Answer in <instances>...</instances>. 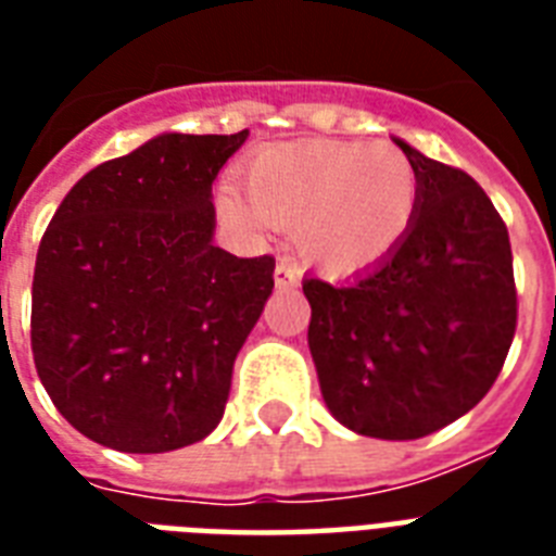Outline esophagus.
I'll list each match as a JSON object with an SVG mask.
<instances>
[{
  "label": "esophagus",
  "instance_id": "1",
  "mask_svg": "<svg viewBox=\"0 0 556 556\" xmlns=\"http://www.w3.org/2000/svg\"><path fill=\"white\" fill-rule=\"evenodd\" d=\"M274 282H277V288L296 286V282H300V270H296L294 265H291V262L282 260L277 265V270H274Z\"/></svg>",
  "mask_w": 556,
  "mask_h": 556
}]
</instances>
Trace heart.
I'll return each instance as SVG.
<instances>
[{
    "label": "heart",
    "instance_id": "heart-1",
    "mask_svg": "<svg viewBox=\"0 0 556 556\" xmlns=\"http://www.w3.org/2000/svg\"><path fill=\"white\" fill-rule=\"evenodd\" d=\"M244 191L218 190V213L251 236L294 227L305 260L355 274L383 260L413 227L418 173L392 143L291 141L260 150L242 169Z\"/></svg>",
    "mask_w": 556,
    "mask_h": 556
}]
</instances>
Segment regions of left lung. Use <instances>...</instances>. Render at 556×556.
<instances>
[{"label": "left lung", "instance_id": "1", "mask_svg": "<svg viewBox=\"0 0 556 556\" xmlns=\"http://www.w3.org/2000/svg\"><path fill=\"white\" fill-rule=\"evenodd\" d=\"M395 143L418 173L406 236L343 286L303 279L320 392L343 427L409 441L470 413L517 331L508 227L465 169Z\"/></svg>", "mask_w": 556, "mask_h": 556}]
</instances>
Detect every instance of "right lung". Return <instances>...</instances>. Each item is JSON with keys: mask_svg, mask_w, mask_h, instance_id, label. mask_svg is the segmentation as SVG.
<instances>
[{"mask_svg": "<svg viewBox=\"0 0 556 556\" xmlns=\"http://www.w3.org/2000/svg\"><path fill=\"white\" fill-rule=\"evenodd\" d=\"M248 138H152L72 187L39 242L30 349L74 430L121 453L195 444L274 291V256L213 244V181Z\"/></svg>", "mask_w": 556, "mask_h": 556, "instance_id": "obj_1", "label": "right lung"}]
</instances>
